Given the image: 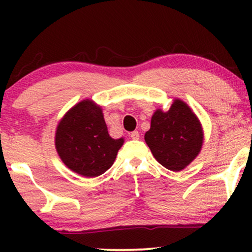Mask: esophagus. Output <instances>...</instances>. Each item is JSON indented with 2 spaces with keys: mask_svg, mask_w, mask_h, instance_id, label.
Listing matches in <instances>:
<instances>
[{
  "mask_svg": "<svg viewBox=\"0 0 252 252\" xmlns=\"http://www.w3.org/2000/svg\"><path fill=\"white\" fill-rule=\"evenodd\" d=\"M130 137H131L132 140H138V138H140V132L135 130V131L130 132Z\"/></svg>",
  "mask_w": 252,
  "mask_h": 252,
  "instance_id": "obj_1",
  "label": "esophagus"
}]
</instances>
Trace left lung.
Returning <instances> with one entry per match:
<instances>
[{
    "mask_svg": "<svg viewBox=\"0 0 252 252\" xmlns=\"http://www.w3.org/2000/svg\"><path fill=\"white\" fill-rule=\"evenodd\" d=\"M144 140L158 163L180 172L200 153L204 132L200 121L186 103L174 99L168 111L158 109Z\"/></svg>",
    "mask_w": 252,
    "mask_h": 252,
    "instance_id": "8db88e82",
    "label": "left lung"
}]
</instances>
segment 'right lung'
Returning <instances> with one entry per match:
<instances>
[{
	"label": "right lung",
	"mask_w": 252,
	"mask_h": 252,
	"mask_svg": "<svg viewBox=\"0 0 252 252\" xmlns=\"http://www.w3.org/2000/svg\"><path fill=\"white\" fill-rule=\"evenodd\" d=\"M123 138L108 132L102 108L85 99L65 114L56 131V148L66 166L77 174L96 178L105 173L116 160Z\"/></svg>",
	"instance_id": "obj_1"
}]
</instances>
